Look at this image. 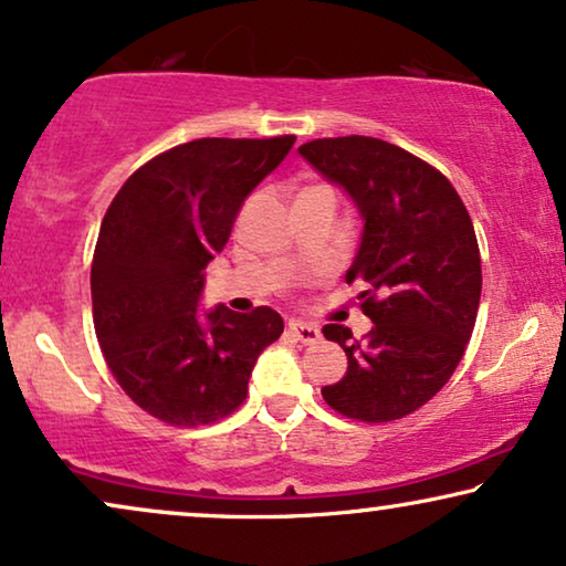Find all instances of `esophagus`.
<instances>
[{
    "label": "esophagus",
    "instance_id": "esophagus-1",
    "mask_svg": "<svg viewBox=\"0 0 566 566\" xmlns=\"http://www.w3.org/2000/svg\"><path fill=\"white\" fill-rule=\"evenodd\" d=\"M289 329L296 335V340L304 343V346H312V343H317L322 337L317 325H310V322H301V319H291Z\"/></svg>",
    "mask_w": 566,
    "mask_h": 566
}]
</instances>
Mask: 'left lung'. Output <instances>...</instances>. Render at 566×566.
Wrapping results in <instances>:
<instances>
[{
	"label": "left lung",
	"mask_w": 566,
	"mask_h": 566,
	"mask_svg": "<svg viewBox=\"0 0 566 566\" xmlns=\"http://www.w3.org/2000/svg\"><path fill=\"white\" fill-rule=\"evenodd\" d=\"M354 197L364 237L348 283H361L364 340L325 325L346 350L348 371L322 398L366 423L406 418L458 369L481 301V252L473 220L450 179L413 153L377 137H322L298 148Z\"/></svg>",
	"instance_id": "obj_1"
}]
</instances>
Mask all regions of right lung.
<instances>
[{
	"label": "right lung",
	"instance_id": "add662e5",
	"mask_svg": "<svg viewBox=\"0 0 566 566\" xmlns=\"http://www.w3.org/2000/svg\"><path fill=\"white\" fill-rule=\"evenodd\" d=\"M296 143L202 137L160 153L108 205L91 265L93 325L114 379L145 413L202 427L247 400L256 356L283 333L270 306L197 312L202 270L247 195Z\"/></svg>",
	"mask_w": 566,
	"mask_h": 566
}]
</instances>
